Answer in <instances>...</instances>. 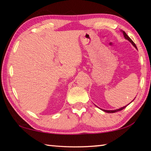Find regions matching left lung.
Segmentation results:
<instances>
[{
  "instance_id": "obj_1",
  "label": "left lung",
  "mask_w": 151,
  "mask_h": 151,
  "mask_svg": "<svg viewBox=\"0 0 151 151\" xmlns=\"http://www.w3.org/2000/svg\"><path fill=\"white\" fill-rule=\"evenodd\" d=\"M122 33H123V35H124V37L125 39H127L128 40H129V41L132 43V45H133L135 48H137L136 45H135L134 42L133 41H132V40L131 39V38H130V37H129V36H128V35H127V33L125 32L124 31H123V30H122ZM127 106L122 107V108H121V109H116V110H113V111H107V110H103V111H104V112H108V113H113V112H118V111H122V109H124V108H126Z\"/></svg>"
}]
</instances>
